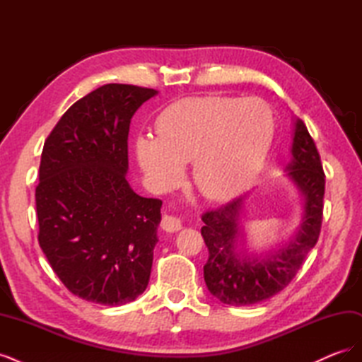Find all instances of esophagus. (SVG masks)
<instances>
[{
  "mask_svg": "<svg viewBox=\"0 0 362 362\" xmlns=\"http://www.w3.org/2000/svg\"><path fill=\"white\" fill-rule=\"evenodd\" d=\"M161 228L164 229L166 233H177L182 228V221L177 216H163L161 218Z\"/></svg>",
  "mask_w": 362,
  "mask_h": 362,
  "instance_id": "1",
  "label": "esophagus"
}]
</instances>
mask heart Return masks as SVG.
Masks as SVG:
<instances>
[{
	"label": "heart",
	"mask_w": 362,
	"mask_h": 362,
	"mask_svg": "<svg viewBox=\"0 0 362 362\" xmlns=\"http://www.w3.org/2000/svg\"><path fill=\"white\" fill-rule=\"evenodd\" d=\"M157 134L136 141L140 168L152 182L170 187L182 164L192 161L196 187L206 198L223 199L245 189L259 170L273 139V117L254 98L187 96L163 108Z\"/></svg>",
	"instance_id": "heart-1"
}]
</instances>
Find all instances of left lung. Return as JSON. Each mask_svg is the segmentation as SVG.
Segmentation results:
<instances>
[{
  "label": "left lung",
  "mask_w": 362,
  "mask_h": 362,
  "mask_svg": "<svg viewBox=\"0 0 362 362\" xmlns=\"http://www.w3.org/2000/svg\"><path fill=\"white\" fill-rule=\"evenodd\" d=\"M291 158L286 177L299 190L302 221L287 243L266 254H252L245 246L242 214L246 196L202 216L201 234L208 247L204 279L221 302L243 306L270 299L286 288L315 246L323 218L325 173L319 151L300 119H293Z\"/></svg>",
  "instance_id": "left-lung-1"
}]
</instances>
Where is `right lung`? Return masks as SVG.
Segmentation results:
<instances>
[{
    "instance_id": "right-lung-1",
    "label": "right lung",
    "mask_w": 362,
    "mask_h": 362,
    "mask_svg": "<svg viewBox=\"0 0 362 362\" xmlns=\"http://www.w3.org/2000/svg\"><path fill=\"white\" fill-rule=\"evenodd\" d=\"M157 93L98 87L69 107L43 145L39 245L64 287L87 302L125 305L148 287L163 202L128 184V133Z\"/></svg>"
}]
</instances>
